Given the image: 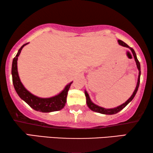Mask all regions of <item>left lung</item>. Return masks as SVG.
<instances>
[{
  "instance_id": "1",
  "label": "left lung",
  "mask_w": 153,
  "mask_h": 153,
  "mask_svg": "<svg viewBox=\"0 0 153 153\" xmlns=\"http://www.w3.org/2000/svg\"><path fill=\"white\" fill-rule=\"evenodd\" d=\"M118 44L120 45L123 46V47L129 48V49L131 50V53H132V54H133L134 58V60H135L136 64H137V68H138V70H139V76H138V81H137V86H136V88H135L134 91L133 92L132 95H131V97H129V99L127 100L126 102H124V103L121 104V105L118 106H116V107H115V108H104V107H102V106H98V105H97V104H94L93 102H92V100H91V98H90L88 93L87 91L85 90L84 93H85V97H86V104H87L88 106L90 109L92 110V111H93L97 112V113H100V114H102L113 115V114H117V113H118L119 111H120L121 110L123 109V108H124L125 106H126L127 104H128L129 102H130L131 100L134 99V97L135 95H136V94H137V92L138 88H139V86L140 76H141V66H140L139 61L137 59V55H136V53H135L134 50L132 48L129 47V46L127 45L126 43H125L124 42H123L122 40H120V39H118Z\"/></svg>"
}]
</instances>
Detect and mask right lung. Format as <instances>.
<instances>
[{
  "instance_id": "add662e5",
  "label": "right lung",
  "mask_w": 153,
  "mask_h": 153,
  "mask_svg": "<svg viewBox=\"0 0 153 153\" xmlns=\"http://www.w3.org/2000/svg\"><path fill=\"white\" fill-rule=\"evenodd\" d=\"M28 43L24 44L22 47L19 49L15 57L14 58L12 65V82L14 87V89L22 100L26 102L31 108L37 111L43 113H49L53 111L61 110L64 108L67 102V96L71 84L73 81L69 83L65 87V88L60 92L59 94L51 97L42 98L39 97L36 95L30 93L26 88L22 84L19 76L17 69V60L18 57L20 55L21 51L24 46L28 45Z\"/></svg>"
}]
</instances>
